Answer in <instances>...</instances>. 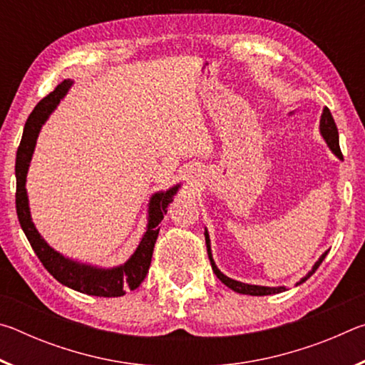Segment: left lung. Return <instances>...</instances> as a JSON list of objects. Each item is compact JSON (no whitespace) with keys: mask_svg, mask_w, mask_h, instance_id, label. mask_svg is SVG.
I'll list each match as a JSON object with an SVG mask.
<instances>
[{"mask_svg":"<svg viewBox=\"0 0 365 365\" xmlns=\"http://www.w3.org/2000/svg\"><path fill=\"white\" fill-rule=\"evenodd\" d=\"M320 132H322L324 138L327 141V145L330 146V150L336 154V156L339 159H343V154H341V150H339V141H338V128H336V123L335 120H333V117L330 114L329 108L324 109V114H322V119H320ZM206 235V246H207V256H209V261H211V265H212V270L214 274L217 275V279L224 283V285H227L228 288H232L233 292L237 293H242V294H251V296H265V294H275V293H280L285 289V287H257V285H248V283H242V282H237V280H232L228 279V277H225L222 272L217 269V265L214 264V259H212V255H211V242H209V235L207 232H205ZM329 252V251H327ZM327 252H324L322 256H320L319 261L316 262V265H314L312 270L309 272V274L302 279L299 283L306 282L309 277H311L314 272H316L319 269V265L322 264V261L327 256Z\"/></svg>","mask_w":365,"mask_h":365,"instance_id":"1","label":"left lung"}]
</instances>
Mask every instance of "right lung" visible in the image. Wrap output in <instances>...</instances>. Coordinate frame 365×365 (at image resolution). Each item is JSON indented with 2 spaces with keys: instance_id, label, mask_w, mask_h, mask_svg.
Masks as SVG:
<instances>
[{
  "instance_id": "obj_1",
  "label": "right lung",
  "mask_w": 365,
  "mask_h": 365,
  "mask_svg": "<svg viewBox=\"0 0 365 365\" xmlns=\"http://www.w3.org/2000/svg\"><path fill=\"white\" fill-rule=\"evenodd\" d=\"M72 85L71 80H64L59 83L51 93L46 95L43 100L36 104L32 114L29 115L24 127V135L21 140V145L17 148L16 156V211L17 219L22 227L24 233L29 240L30 246L38 256L41 264L45 269L51 274L54 279L63 283V285L69 287L76 292L91 294V296H104V298H115V296L125 294L128 289H135L141 285L145 277L150 270L151 257L154 243L158 240L159 233V224L168 214V206L172 202V196L177 193L178 185L174 188L165 191V193H156L150 201V222H148V228L141 238L137 251L128 261L114 269H95L91 265L77 264L69 261L59 252L49 248L45 240L40 237L36 232L32 219H30L29 211V200L26 191V177L29 163L32 159V153L35 148L36 137H38L41 123L46 120L49 113L58 106L69 86Z\"/></svg>"
}]
</instances>
